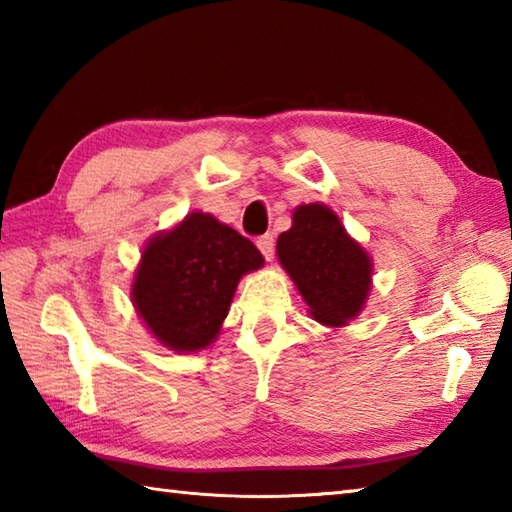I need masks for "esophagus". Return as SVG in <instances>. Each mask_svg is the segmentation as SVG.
Returning a JSON list of instances; mask_svg holds the SVG:
<instances>
[{
    "label": "esophagus",
    "mask_w": 512,
    "mask_h": 512,
    "mask_svg": "<svg viewBox=\"0 0 512 512\" xmlns=\"http://www.w3.org/2000/svg\"><path fill=\"white\" fill-rule=\"evenodd\" d=\"M257 248L262 250V255H264V257L268 259V262H270V259L275 257V237L270 235V233L262 235V237L257 239Z\"/></svg>",
    "instance_id": "obj_1"
}]
</instances>
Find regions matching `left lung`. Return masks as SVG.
I'll return each mask as SVG.
<instances>
[{
  "instance_id": "obj_1",
  "label": "left lung",
  "mask_w": 512,
  "mask_h": 512,
  "mask_svg": "<svg viewBox=\"0 0 512 512\" xmlns=\"http://www.w3.org/2000/svg\"><path fill=\"white\" fill-rule=\"evenodd\" d=\"M277 259L295 281L314 321L345 328L372 292V255L345 231L328 204H299L277 239Z\"/></svg>"
}]
</instances>
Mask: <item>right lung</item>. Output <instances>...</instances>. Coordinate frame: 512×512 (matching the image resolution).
<instances>
[{"label": "right lung", "instance_id": "right-lung-1", "mask_svg": "<svg viewBox=\"0 0 512 512\" xmlns=\"http://www.w3.org/2000/svg\"><path fill=\"white\" fill-rule=\"evenodd\" d=\"M262 266L250 239L211 213L193 211L145 244L132 303L162 347L200 352L220 334L239 279Z\"/></svg>", "mask_w": 512, "mask_h": 512}]
</instances>
